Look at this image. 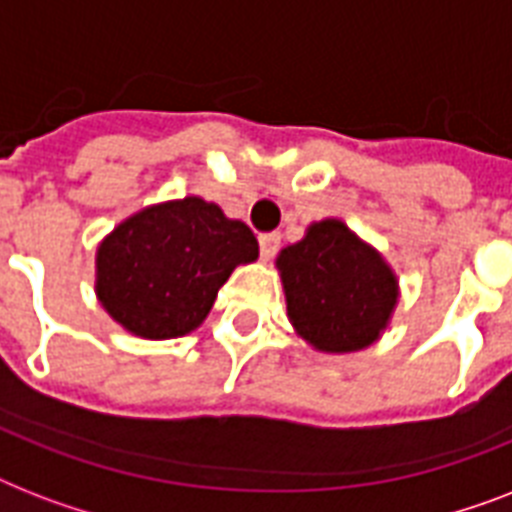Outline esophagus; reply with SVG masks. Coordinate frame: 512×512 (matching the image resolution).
Masks as SVG:
<instances>
[{"label": "esophagus", "mask_w": 512, "mask_h": 512, "mask_svg": "<svg viewBox=\"0 0 512 512\" xmlns=\"http://www.w3.org/2000/svg\"><path fill=\"white\" fill-rule=\"evenodd\" d=\"M279 247H281L279 233H265V236H260V257H263V260H271V257L279 252Z\"/></svg>", "instance_id": "1"}]
</instances>
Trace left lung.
Wrapping results in <instances>:
<instances>
[{"label":"left lung","instance_id":"1","mask_svg":"<svg viewBox=\"0 0 512 512\" xmlns=\"http://www.w3.org/2000/svg\"><path fill=\"white\" fill-rule=\"evenodd\" d=\"M276 271L295 335L327 356L374 345L401 297L393 265L340 217L308 225L276 255Z\"/></svg>","mask_w":512,"mask_h":512}]
</instances>
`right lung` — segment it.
<instances>
[{
	"label": "right lung",
	"instance_id": "add662e5",
	"mask_svg": "<svg viewBox=\"0 0 512 512\" xmlns=\"http://www.w3.org/2000/svg\"><path fill=\"white\" fill-rule=\"evenodd\" d=\"M255 233L201 196L132 212L95 249V297L143 340L191 335L239 265L255 263Z\"/></svg>",
	"mask_w": 512,
	"mask_h": 512
}]
</instances>
